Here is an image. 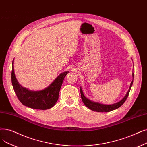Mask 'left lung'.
<instances>
[{
  "mask_svg": "<svg viewBox=\"0 0 147 147\" xmlns=\"http://www.w3.org/2000/svg\"><path fill=\"white\" fill-rule=\"evenodd\" d=\"M132 77H133V80L131 82L130 85V88L129 89L128 91H127V94H125V96L124 97V98L120 100L118 103H114V104H112V105H104V104H101L99 103H97V102H94L92 101L91 100H90L89 99L87 98L85 95L84 92H83L82 89L80 87V94H81V98L82 100L83 103H84V105L88 107L89 109H90L92 111H95V112H110L112 111H113L115 109H117L118 108H119L121 106H122L124 102L125 101L126 99L129 96V92L130 91V89L131 87L133 85V78H134V74H133V73H132Z\"/></svg>",
  "mask_w": 147,
  "mask_h": 147,
  "instance_id": "8db88e82",
  "label": "left lung"
}]
</instances>
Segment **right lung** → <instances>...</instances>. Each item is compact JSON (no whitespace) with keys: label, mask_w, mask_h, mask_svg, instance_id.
<instances>
[{"label":"right lung","mask_w":147,"mask_h":147,"mask_svg":"<svg viewBox=\"0 0 147 147\" xmlns=\"http://www.w3.org/2000/svg\"><path fill=\"white\" fill-rule=\"evenodd\" d=\"M11 81L17 98L26 106L35 109L46 110L55 105L59 98L62 82L69 71L60 74L48 87L41 91H34L23 87L16 79L14 69V60L12 63Z\"/></svg>","instance_id":"obj_1"}]
</instances>
